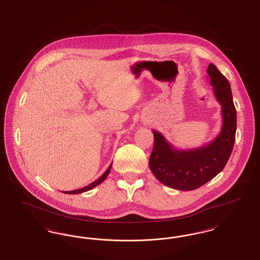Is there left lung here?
<instances>
[{
  "mask_svg": "<svg viewBox=\"0 0 260 260\" xmlns=\"http://www.w3.org/2000/svg\"><path fill=\"white\" fill-rule=\"evenodd\" d=\"M207 74L214 96L221 105L222 126L212 141L189 150H180L165 137L153 129L154 146L149 168L160 183L179 190H193L205 184L225 168L234 147L237 131V112L231 85L213 63Z\"/></svg>",
  "mask_w": 260,
  "mask_h": 260,
  "instance_id": "obj_1",
  "label": "left lung"
}]
</instances>
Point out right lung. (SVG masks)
Wrapping results in <instances>:
<instances>
[{"instance_id":"1","label":"right lung","mask_w":260,"mask_h":260,"mask_svg":"<svg viewBox=\"0 0 260 260\" xmlns=\"http://www.w3.org/2000/svg\"><path fill=\"white\" fill-rule=\"evenodd\" d=\"M112 164H113V162H112ZM112 164L109 166V168L106 170V172H105L100 178H98L95 182H93V183L88 184V185H86V186H84V187H82V188H79V189H75V190H71V191H63V193H68V194H78V193H82V192H85V191L90 190L93 187H95V186H97L98 184H100V183H102V182L107 178L108 175H109V173H110V171H111V168H112Z\"/></svg>"}]
</instances>
